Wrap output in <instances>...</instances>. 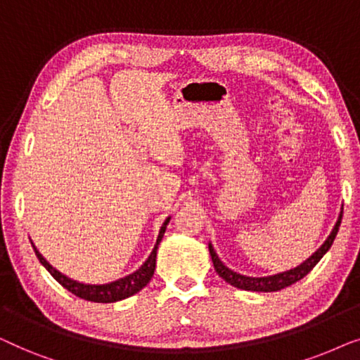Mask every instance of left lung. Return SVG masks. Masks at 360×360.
I'll list each match as a JSON object with an SVG mask.
<instances>
[{"label":"left lung","mask_w":360,"mask_h":360,"mask_svg":"<svg viewBox=\"0 0 360 360\" xmlns=\"http://www.w3.org/2000/svg\"><path fill=\"white\" fill-rule=\"evenodd\" d=\"M341 219H342V211H341V214H339V219H338L336 226H334L333 233L329 234V238L326 240H324V244L321 245V248H319L308 260H304L302 265H298V267H295L292 270H287V272H283V274H277V275H272V277H262V278L244 277V275L236 274V272H233V270H229L228 267H226V265L218 259V255H216L213 245L210 244L211 260H213L214 270L218 272L219 277L223 278L224 282L233 285V287H236V288L250 290V292H278V290L287 288V287H290V285L297 283L298 280H302L304 277V275H308L309 272H311L314 265L321 260L323 255L326 254L329 248L333 245L334 239H336L338 231H339V226H341Z\"/></svg>","instance_id":"obj_1"}]
</instances>
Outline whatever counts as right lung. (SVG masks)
<instances>
[{
  "instance_id": "obj_1",
  "label": "right lung",
  "mask_w": 360,
  "mask_h": 360,
  "mask_svg": "<svg viewBox=\"0 0 360 360\" xmlns=\"http://www.w3.org/2000/svg\"><path fill=\"white\" fill-rule=\"evenodd\" d=\"M169 221H170V218H167L165 223L162 224L159 238H157L155 248L150 252L149 259L144 262V265H142L139 270H136L134 274H131L124 278H120V280H116V282H111L106 285H85V283H78V282H75V280H70L68 277H65V275H62L60 272H58V270L53 269L52 265L49 264L41 254H39V250L34 248V245L32 248H34V250H36L39 262H41L44 267L49 270V274H51L63 288H67L68 292L77 295L78 298L86 300V302L112 303V302H120V300H124L127 297H132V295L139 292V290L144 288L146 285L150 282L152 275H154V270H155L157 248H159V243L162 240V238H164L165 228H167V224H169Z\"/></svg>"
}]
</instances>
